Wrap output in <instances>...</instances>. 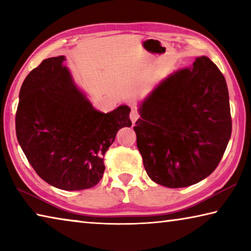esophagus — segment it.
<instances>
[{
  "mask_svg": "<svg viewBox=\"0 0 251 251\" xmlns=\"http://www.w3.org/2000/svg\"><path fill=\"white\" fill-rule=\"evenodd\" d=\"M129 117H130V121L133 122V124L134 123L138 120L139 118V113H138V110L136 109L135 107H133L131 108V110H130V114H129Z\"/></svg>",
  "mask_w": 251,
  "mask_h": 251,
  "instance_id": "esophagus-1",
  "label": "esophagus"
}]
</instances>
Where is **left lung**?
<instances>
[{
    "label": "left lung",
    "mask_w": 251,
    "mask_h": 251,
    "mask_svg": "<svg viewBox=\"0 0 251 251\" xmlns=\"http://www.w3.org/2000/svg\"><path fill=\"white\" fill-rule=\"evenodd\" d=\"M134 130L152 181L181 188L205 179L218 166L231 135L228 88L206 56L176 72L142 104Z\"/></svg>",
    "instance_id": "left-lung-1"
}]
</instances>
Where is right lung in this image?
Here are the masks:
<instances>
[{"mask_svg": "<svg viewBox=\"0 0 251 251\" xmlns=\"http://www.w3.org/2000/svg\"><path fill=\"white\" fill-rule=\"evenodd\" d=\"M44 59L24 79L15 115L16 137L28 163L56 188L82 190L99 184L104 155L117 131L130 126V108L96 110L62 65Z\"/></svg>", "mask_w": 251, "mask_h": 251, "instance_id": "1", "label": "right lung"}]
</instances>
